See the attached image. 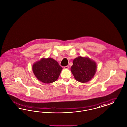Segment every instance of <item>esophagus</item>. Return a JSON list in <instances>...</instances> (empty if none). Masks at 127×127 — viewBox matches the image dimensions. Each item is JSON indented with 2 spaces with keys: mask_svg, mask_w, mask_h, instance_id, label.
<instances>
[{
  "mask_svg": "<svg viewBox=\"0 0 127 127\" xmlns=\"http://www.w3.org/2000/svg\"><path fill=\"white\" fill-rule=\"evenodd\" d=\"M69 68V66H68V65L64 67V69H68Z\"/></svg>",
  "mask_w": 127,
  "mask_h": 127,
  "instance_id": "34e87169",
  "label": "esophagus"
}]
</instances>
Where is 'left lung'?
<instances>
[{
  "label": "left lung",
  "mask_w": 127,
  "mask_h": 127,
  "mask_svg": "<svg viewBox=\"0 0 127 127\" xmlns=\"http://www.w3.org/2000/svg\"><path fill=\"white\" fill-rule=\"evenodd\" d=\"M97 70L96 63L87 57L78 56L73 61L71 70L75 80L86 83L92 79Z\"/></svg>",
  "instance_id": "obj_1"
}]
</instances>
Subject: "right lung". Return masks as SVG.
Segmentation results:
<instances>
[{
	"instance_id": "add662e5",
	"label": "right lung",
	"mask_w": 127,
	"mask_h": 127,
	"mask_svg": "<svg viewBox=\"0 0 127 127\" xmlns=\"http://www.w3.org/2000/svg\"><path fill=\"white\" fill-rule=\"evenodd\" d=\"M33 72L37 79L42 83H50L59 77L62 67L53 58H42L33 64Z\"/></svg>"
}]
</instances>
